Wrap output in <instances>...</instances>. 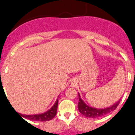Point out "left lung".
Wrapping results in <instances>:
<instances>
[{"mask_svg":"<svg viewBox=\"0 0 135 135\" xmlns=\"http://www.w3.org/2000/svg\"><path fill=\"white\" fill-rule=\"evenodd\" d=\"M78 94V98H79V102L78 104V108L79 112L82 113L85 117H90V118H97V117H100L102 116L108 114L110 112H113L117 108V105L119 104L120 100L117 101L115 104L111 106L105 108H95L93 107H90L87 104H85V102L82 100L81 98L80 95L79 93Z\"/></svg>","mask_w":135,"mask_h":135,"instance_id":"1","label":"left lung"}]
</instances>
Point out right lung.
<instances>
[{
  "label": "right lung",
  "instance_id": "right-lung-1",
  "mask_svg": "<svg viewBox=\"0 0 135 135\" xmlns=\"http://www.w3.org/2000/svg\"><path fill=\"white\" fill-rule=\"evenodd\" d=\"M58 102L59 99H57L54 105L49 110L45 112V113H40V114H36V115H23L21 114V113H18L20 115L24 118L28 119L30 120H32V121H50L52 119L54 118L55 116L57 114V107H58ZM17 113V112H16Z\"/></svg>",
  "mask_w": 135,
  "mask_h": 135
}]
</instances>
